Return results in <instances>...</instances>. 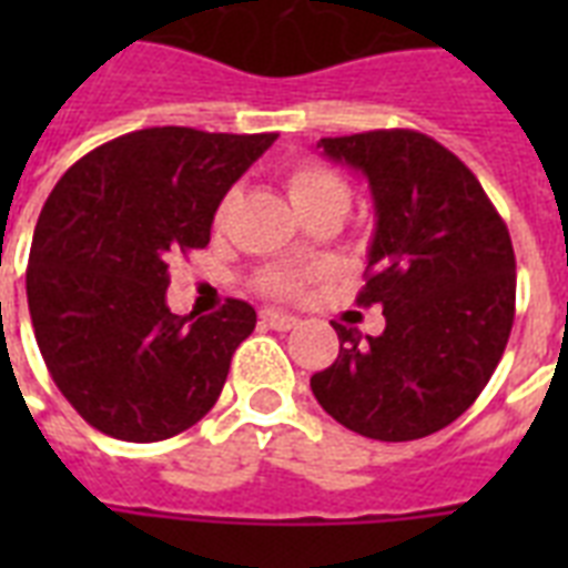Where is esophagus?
<instances>
[{
	"mask_svg": "<svg viewBox=\"0 0 568 568\" xmlns=\"http://www.w3.org/2000/svg\"><path fill=\"white\" fill-rule=\"evenodd\" d=\"M258 318H262V324H267L271 329H280V333L297 327V318H294V315H288V312L262 310V315H258Z\"/></svg>",
	"mask_w": 568,
	"mask_h": 568,
	"instance_id": "obj_1",
	"label": "esophagus"
}]
</instances>
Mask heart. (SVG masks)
Returning <instances> with one entry per match:
<instances>
[{"instance_id": "obj_1", "label": "heart", "mask_w": 568, "mask_h": 568, "mask_svg": "<svg viewBox=\"0 0 568 568\" xmlns=\"http://www.w3.org/2000/svg\"><path fill=\"white\" fill-rule=\"evenodd\" d=\"M288 196L292 203L297 205V212L303 209H315V205H336L345 212L347 203H351V189L347 182L338 176L333 168L321 162H303L297 168H292L288 173ZM318 276V271L310 265H271L258 274L256 285L258 292L267 294V297H294L301 294L306 285Z\"/></svg>"}]
</instances>
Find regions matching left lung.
Here are the masks:
<instances>
[{
    "label": "left lung",
    "mask_w": 568,
    "mask_h": 568,
    "mask_svg": "<svg viewBox=\"0 0 568 568\" xmlns=\"http://www.w3.org/2000/svg\"><path fill=\"white\" fill-rule=\"evenodd\" d=\"M327 159L372 185L374 230L356 303L386 329L338 333L336 363L312 374L318 404L347 430L409 442L448 427L501 363L516 315L507 223L457 155L415 129L321 138Z\"/></svg>",
    "instance_id": "1"
}]
</instances>
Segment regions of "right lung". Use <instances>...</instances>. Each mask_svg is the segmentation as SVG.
Instances as JSON below:
<instances>
[{
    "mask_svg": "<svg viewBox=\"0 0 568 568\" xmlns=\"http://www.w3.org/2000/svg\"><path fill=\"white\" fill-rule=\"evenodd\" d=\"M274 132L226 135L153 126L82 155L34 226L26 294L34 338L61 395L123 442L189 430L230 374L256 310H168V262L209 244L226 191L274 144Z\"/></svg>",
    "mask_w": 568,
    "mask_h": 568,
    "instance_id": "add662e5",
    "label": "right lung"
}]
</instances>
